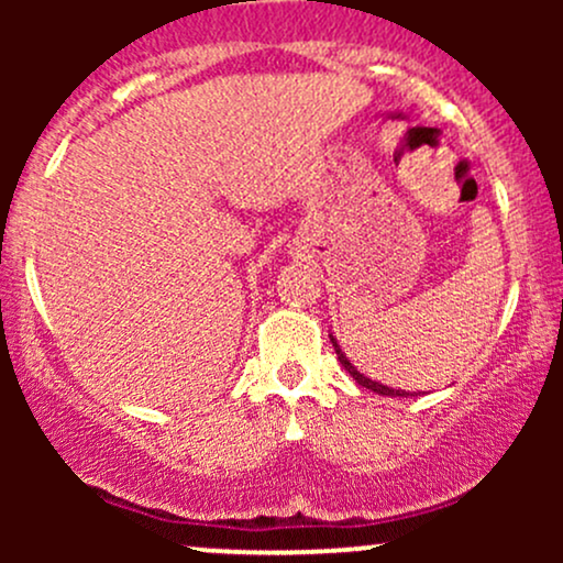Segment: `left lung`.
<instances>
[{"mask_svg":"<svg viewBox=\"0 0 563 563\" xmlns=\"http://www.w3.org/2000/svg\"><path fill=\"white\" fill-rule=\"evenodd\" d=\"M331 341H333V349H335V354H339V363L346 367V373H349V376H352L354 380H357L360 386H365V389H371V391H376V394H384V397H405V391H399V389H389V386H384V384H376V380L365 378L363 373L357 371V367H354L352 363H349V360H346V354L341 352L339 344H335V339H333V335H331Z\"/></svg>","mask_w":563,"mask_h":563,"instance_id":"1","label":"left lung"}]
</instances>
